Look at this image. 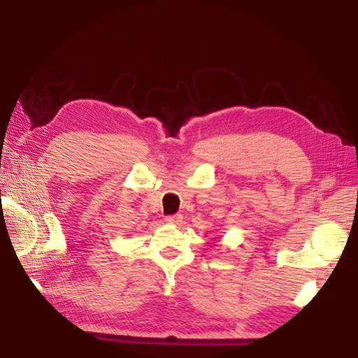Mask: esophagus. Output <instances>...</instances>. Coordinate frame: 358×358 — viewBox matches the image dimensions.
<instances>
[{
    "mask_svg": "<svg viewBox=\"0 0 358 358\" xmlns=\"http://www.w3.org/2000/svg\"><path fill=\"white\" fill-rule=\"evenodd\" d=\"M182 220V216L181 215H173V216H166L165 217V222L168 224H180Z\"/></svg>",
    "mask_w": 358,
    "mask_h": 358,
    "instance_id": "34e87169",
    "label": "esophagus"
}]
</instances>
